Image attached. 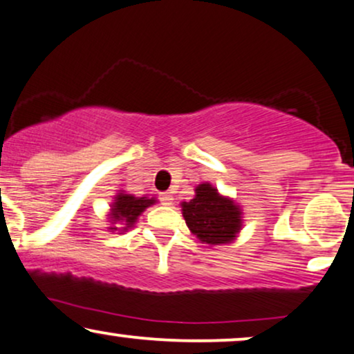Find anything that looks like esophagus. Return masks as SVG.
I'll use <instances>...</instances> for the list:
<instances>
[{
  "instance_id": "obj_1",
  "label": "esophagus",
  "mask_w": 354,
  "mask_h": 354,
  "mask_svg": "<svg viewBox=\"0 0 354 354\" xmlns=\"http://www.w3.org/2000/svg\"><path fill=\"white\" fill-rule=\"evenodd\" d=\"M159 198L164 205H172V202H174V195L170 194V192H162V194L159 195Z\"/></svg>"
}]
</instances>
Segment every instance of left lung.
<instances>
[{"instance_id": "obj_1", "label": "left lung", "mask_w": 354, "mask_h": 354, "mask_svg": "<svg viewBox=\"0 0 354 354\" xmlns=\"http://www.w3.org/2000/svg\"><path fill=\"white\" fill-rule=\"evenodd\" d=\"M182 215L192 233L205 244L231 243L243 226V212L233 200L210 184H200L190 202H182Z\"/></svg>"}]
</instances>
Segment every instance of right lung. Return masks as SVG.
<instances>
[{"instance_id": "right-lung-1", "label": "right lung", "mask_w": 354, "mask_h": 354, "mask_svg": "<svg viewBox=\"0 0 354 354\" xmlns=\"http://www.w3.org/2000/svg\"><path fill=\"white\" fill-rule=\"evenodd\" d=\"M156 203V198L147 197H134L131 194H120L115 197V202L111 205L110 220H111V231L118 230V225H123L120 231H126L128 228H133L134 223L138 221V216L146 210L147 207Z\"/></svg>"}]
</instances>
